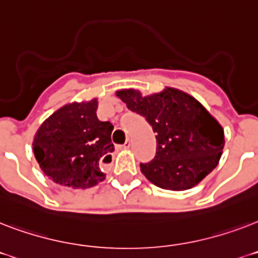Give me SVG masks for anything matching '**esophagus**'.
<instances>
[{
    "label": "esophagus",
    "mask_w": 258,
    "mask_h": 258,
    "mask_svg": "<svg viewBox=\"0 0 258 258\" xmlns=\"http://www.w3.org/2000/svg\"><path fill=\"white\" fill-rule=\"evenodd\" d=\"M131 146H133V142L130 141V139H127V141H125L124 145H123V149H130Z\"/></svg>",
    "instance_id": "obj_1"
}]
</instances>
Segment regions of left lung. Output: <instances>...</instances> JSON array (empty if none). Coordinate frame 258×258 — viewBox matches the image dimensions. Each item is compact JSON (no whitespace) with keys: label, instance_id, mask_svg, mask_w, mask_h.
<instances>
[{"label":"left lung","instance_id":"1","mask_svg":"<svg viewBox=\"0 0 258 258\" xmlns=\"http://www.w3.org/2000/svg\"><path fill=\"white\" fill-rule=\"evenodd\" d=\"M116 95L157 134L155 157L141 163L150 182L180 191L194 187L216 169L225 146L224 130L200 101L170 87L150 96L135 89H121Z\"/></svg>","mask_w":258,"mask_h":258}]
</instances>
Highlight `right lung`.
Segmentation results:
<instances>
[{
    "mask_svg": "<svg viewBox=\"0 0 258 258\" xmlns=\"http://www.w3.org/2000/svg\"><path fill=\"white\" fill-rule=\"evenodd\" d=\"M97 100L71 103L46 119L34 135L36 161L49 179L74 188L104 180L103 163L111 162L113 125L96 116Z\"/></svg>",
    "mask_w": 258,
    "mask_h": 258,
    "instance_id": "1",
    "label": "right lung"
}]
</instances>
